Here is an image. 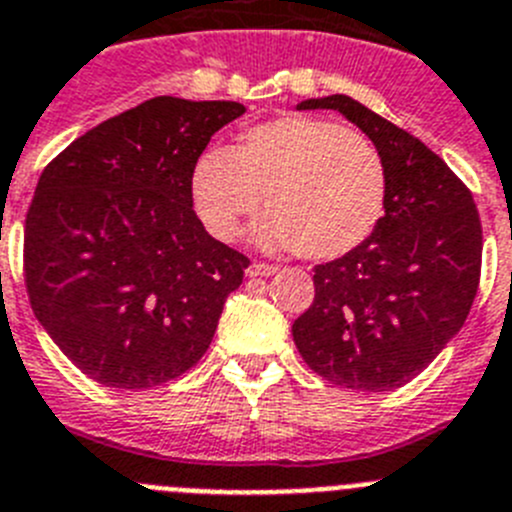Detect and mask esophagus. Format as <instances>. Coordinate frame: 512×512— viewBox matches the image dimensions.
<instances>
[{"label":"esophagus","mask_w":512,"mask_h":512,"mask_svg":"<svg viewBox=\"0 0 512 512\" xmlns=\"http://www.w3.org/2000/svg\"><path fill=\"white\" fill-rule=\"evenodd\" d=\"M275 270H278V267L270 265V262H252V265L247 267V275H250V278H270V275H275Z\"/></svg>","instance_id":"34e87169"}]
</instances>
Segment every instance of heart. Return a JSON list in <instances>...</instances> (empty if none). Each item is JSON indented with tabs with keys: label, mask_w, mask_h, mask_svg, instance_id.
I'll use <instances>...</instances> for the list:
<instances>
[{
	"label": "heart",
	"mask_w": 512,
	"mask_h": 512,
	"mask_svg": "<svg viewBox=\"0 0 512 512\" xmlns=\"http://www.w3.org/2000/svg\"><path fill=\"white\" fill-rule=\"evenodd\" d=\"M191 204L211 237L229 242L265 199L257 239L311 260H334L375 232L385 211V163L362 132L288 114L209 147L191 165Z\"/></svg>",
	"instance_id": "obj_1"
}]
</instances>
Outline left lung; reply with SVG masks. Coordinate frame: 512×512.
Instances as JSON below:
<instances>
[{"label":"left lung","instance_id":"1","mask_svg":"<svg viewBox=\"0 0 512 512\" xmlns=\"http://www.w3.org/2000/svg\"><path fill=\"white\" fill-rule=\"evenodd\" d=\"M298 109H336L385 163V216L347 255L313 267L316 296L293 324L303 362L331 385L403 388L464 326L482 267L472 191L418 137L344 94Z\"/></svg>","mask_w":512,"mask_h":512}]
</instances>
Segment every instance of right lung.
Here are the masks:
<instances>
[{
  "label": "right lung",
  "mask_w": 512,
  "mask_h": 512,
  "mask_svg": "<svg viewBox=\"0 0 512 512\" xmlns=\"http://www.w3.org/2000/svg\"><path fill=\"white\" fill-rule=\"evenodd\" d=\"M242 114L237 101L155 96L45 165L25 219L27 296L91 380L158 388L209 349L250 257L206 232L188 178Z\"/></svg>",
  "instance_id": "obj_1"
}]
</instances>
